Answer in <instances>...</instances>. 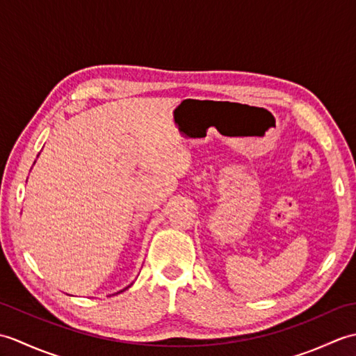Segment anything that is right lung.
Here are the masks:
<instances>
[{"label":"right lung","mask_w":356,"mask_h":356,"mask_svg":"<svg viewBox=\"0 0 356 356\" xmlns=\"http://www.w3.org/2000/svg\"><path fill=\"white\" fill-rule=\"evenodd\" d=\"M120 292H122V291H120Z\"/></svg>","instance_id":"obj_1"}]
</instances>
